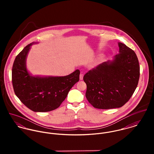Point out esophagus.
<instances>
[{"mask_svg": "<svg viewBox=\"0 0 154 154\" xmlns=\"http://www.w3.org/2000/svg\"><path fill=\"white\" fill-rule=\"evenodd\" d=\"M83 77H84V75L82 73H81L79 75V79L80 80H82L83 79Z\"/></svg>", "mask_w": 154, "mask_h": 154, "instance_id": "34e87169", "label": "esophagus"}]
</instances>
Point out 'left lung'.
<instances>
[{
  "label": "left lung",
  "instance_id": "left-lung-1",
  "mask_svg": "<svg viewBox=\"0 0 154 154\" xmlns=\"http://www.w3.org/2000/svg\"><path fill=\"white\" fill-rule=\"evenodd\" d=\"M119 53L113 60L89 70L84 76L85 96L95 108L111 109L124 106L137 86L140 66L134 51L119 43Z\"/></svg>",
  "mask_w": 154,
  "mask_h": 154
}]
</instances>
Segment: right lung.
I'll return each instance as SVG.
<instances>
[{
	"label": "right lung",
	"mask_w": 154,
	"mask_h": 154,
	"mask_svg": "<svg viewBox=\"0 0 154 154\" xmlns=\"http://www.w3.org/2000/svg\"><path fill=\"white\" fill-rule=\"evenodd\" d=\"M27 45L17 56L12 70L15 95L29 109L47 112L57 109L72 87L79 80V70L65 76H32L26 67V58L31 45Z\"/></svg>",
	"instance_id": "obj_1"
}]
</instances>
